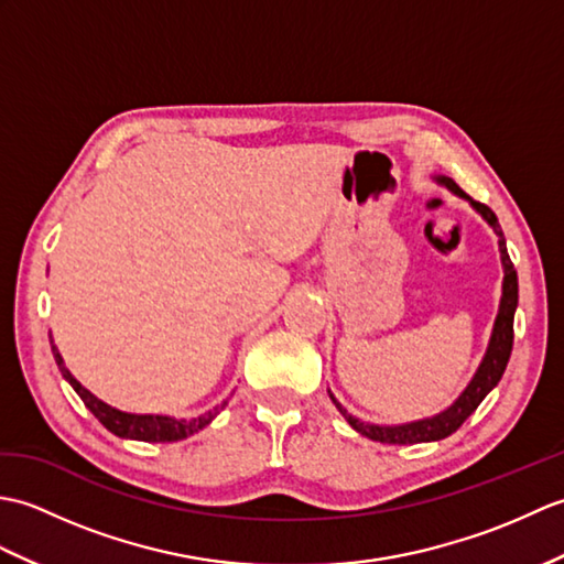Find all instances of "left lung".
I'll return each mask as SVG.
<instances>
[{
  "label": "left lung",
  "instance_id": "left-lung-1",
  "mask_svg": "<svg viewBox=\"0 0 564 564\" xmlns=\"http://www.w3.org/2000/svg\"><path fill=\"white\" fill-rule=\"evenodd\" d=\"M436 184L446 186L451 194L465 198L470 206L482 215V220L492 227L497 239H499V254H501V269H505V281H501V301H499V313L495 319V327H492V337H489L487 344V351L482 356L480 366H477L473 380L467 382V388L458 394V400H455L446 410L434 414V416H426V419H416V422H406V424H370L364 422V419L354 416L346 406L334 398V392L327 388L332 402L337 404V410L341 412V416L346 422L351 424L354 431L358 434L370 438V441H380V443H429V441H441L451 436L453 431H458L463 426V422L467 416H470L480 402L487 398L489 392L497 388V382L501 380L509 364V356H511V346H513V313H517V305H519V279H517V271H513V263L509 259V251H507V239L505 232H501V227L497 223V215L489 210L485 203H477L470 196L465 194V191L453 182L448 176H434Z\"/></svg>",
  "mask_w": 564,
  "mask_h": 564
}]
</instances>
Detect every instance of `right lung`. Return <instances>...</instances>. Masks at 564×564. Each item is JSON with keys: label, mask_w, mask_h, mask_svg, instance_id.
<instances>
[{"label": "right lung", "mask_w": 564, "mask_h": 564, "mask_svg": "<svg viewBox=\"0 0 564 564\" xmlns=\"http://www.w3.org/2000/svg\"><path fill=\"white\" fill-rule=\"evenodd\" d=\"M53 356L55 364L59 368V373L69 382L75 392L82 398V402L87 404V410L99 419V422L111 431V434L121 436V438H133V441H148V443H170V441H182L198 434L203 426H208L215 416L220 414V410H225L227 400H223L220 404H215L213 410H208L206 414L194 416V419H176V416H166V414H130V412H121L116 406L106 404L104 400H99L97 394H91L82 382L69 373L63 356H59L57 346L53 344Z\"/></svg>", "instance_id": "add662e5"}]
</instances>
